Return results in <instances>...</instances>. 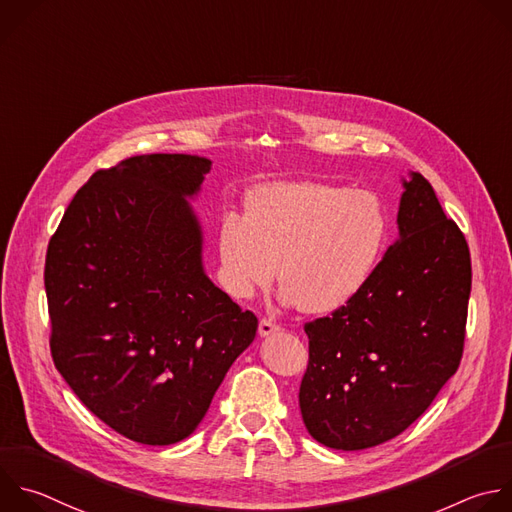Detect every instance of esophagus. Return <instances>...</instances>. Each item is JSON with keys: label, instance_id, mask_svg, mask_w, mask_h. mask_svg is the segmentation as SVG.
I'll return each mask as SVG.
<instances>
[{"label": "esophagus", "instance_id": "esophagus-1", "mask_svg": "<svg viewBox=\"0 0 512 512\" xmlns=\"http://www.w3.org/2000/svg\"><path fill=\"white\" fill-rule=\"evenodd\" d=\"M281 327L275 323V321H271V319H267V317H263L261 321H259V335L261 337H267V335H271V333H275V331H279Z\"/></svg>", "mask_w": 512, "mask_h": 512}]
</instances>
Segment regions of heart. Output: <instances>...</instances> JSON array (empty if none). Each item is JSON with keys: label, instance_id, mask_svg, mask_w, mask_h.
Listing matches in <instances>:
<instances>
[{"label": "heart", "instance_id": "b5f03b06", "mask_svg": "<svg viewBox=\"0 0 512 512\" xmlns=\"http://www.w3.org/2000/svg\"><path fill=\"white\" fill-rule=\"evenodd\" d=\"M390 241L376 193L319 181L253 189L247 213H225L217 245L231 295L253 297L277 277L281 299L325 315L350 305L374 279Z\"/></svg>", "mask_w": 512, "mask_h": 512}]
</instances>
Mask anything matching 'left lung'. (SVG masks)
I'll return each mask as SVG.
<instances>
[{
	"label": "left lung",
	"instance_id": "obj_1",
	"mask_svg": "<svg viewBox=\"0 0 512 512\" xmlns=\"http://www.w3.org/2000/svg\"><path fill=\"white\" fill-rule=\"evenodd\" d=\"M400 239L346 307L305 323L299 388L307 432L335 450L388 442L418 420L456 374L472 283L468 243L432 185L410 173Z\"/></svg>",
	"mask_w": 512,
	"mask_h": 512
}]
</instances>
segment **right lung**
I'll list each match as a JSON object with an SVG mask.
<instances>
[{"label":"right lung","instance_id":"obj_1","mask_svg":"<svg viewBox=\"0 0 512 512\" xmlns=\"http://www.w3.org/2000/svg\"><path fill=\"white\" fill-rule=\"evenodd\" d=\"M209 170L193 154L96 170L48 245L54 364L94 416L140 444L193 434L257 333L203 269L189 199Z\"/></svg>","mask_w":512,"mask_h":512}]
</instances>
